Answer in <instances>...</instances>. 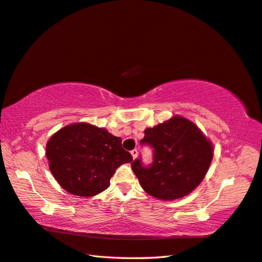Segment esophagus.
<instances>
[{
  "mask_svg": "<svg viewBox=\"0 0 262 262\" xmlns=\"http://www.w3.org/2000/svg\"><path fill=\"white\" fill-rule=\"evenodd\" d=\"M131 155H132V158L136 159L137 157H138V150H137V149H133V150L131 151Z\"/></svg>",
  "mask_w": 262,
  "mask_h": 262,
  "instance_id": "obj_1",
  "label": "esophagus"
}]
</instances>
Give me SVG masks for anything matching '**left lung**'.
Listing matches in <instances>:
<instances>
[{"label":"left lung","mask_w":262,"mask_h":262,"mask_svg":"<svg viewBox=\"0 0 262 262\" xmlns=\"http://www.w3.org/2000/svg\"><path fill=\"white\" fill-rule=\"evenodd\" d=\"M141 143L154 148V162L147 168L137 159L132 170L143 190L161 201L190 194L204 179L214 155L210 139L180 115L147 127Z\"/></svg>","instance_id":"8db88e82"}]
</instances>
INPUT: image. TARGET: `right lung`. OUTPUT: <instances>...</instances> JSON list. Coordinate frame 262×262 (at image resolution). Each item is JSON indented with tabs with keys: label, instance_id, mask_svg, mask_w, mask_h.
I'll list each match as a JSON object with an SVG mask.
<instances>
[{
	"label": "right lung",
	"instance_id": "right-lung-1",
	"mask_svg": "<svg viewBox=\"0 0 262 262\" xmlns=\"http://www.w3.org/2000/svg\"><path fill=\"white\" fill-rule=\"evenodd\" d=\"M49 169L69 194L92 197L110 186L116 168L132 161L122 139L86 122L68 124L46 144Z\"/></svg>",
	"mask_w": 262,
	"mask_h": 262
}]
</instances>
